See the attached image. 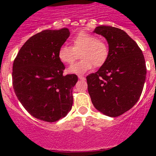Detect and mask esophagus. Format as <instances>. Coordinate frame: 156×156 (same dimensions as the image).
<instances>
[{
	"instance_id": "esophagus-1",
	"label": "esophagus",
	"mask_w": 156,
	"mask_h": 156,
	"mask_svg": "<svg viewBox=\"0 0 156 156\" xmlns=\"http://www.w3.org/2000/svg\"><path fill=\"white\" fill-rule=\"evenodd\" d=\"M78 78H79L80 80H82V81H84V80H85V78H84V76H83V75H78Z\"/></svg>"
}]
</instances>
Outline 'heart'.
Segmentation results:
<instances>
[{
	"instance_id": "obj_1",
	"label": "heart",
	"mask_w": 156,
	"mask_h": 156,
	"mask_svg": "<svg viewBox=\"0 0 156 156\" xmlns=\"http://www.w3.org/2000/svg\"><path fill=\"white\" fill-rule=\"evenodd\" d=\"M73 47L63 44L58 50V58L62 62L71 64L75 59V53L81 50L79 62L69 67L68 72L76 75H83L92 69L94 65L100 67L106 63L109 50L107 44L98 40L95 35L84 31L77 34L72 39Z\"/></svg>"
}]
</instances>
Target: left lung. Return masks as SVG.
<instances>
[{
  "instance_id": "left-lung-1",
  "label": "left lung",
  "mask_w": 156,
  "mask_h": 156,
  "mask_svg": "<svg viewBox=\"0 0 156 156\" xmlns=\"http://www.w3.org/2000/svg\"><path fill=\"white\" fill-rule=\"evenodd\" d=\"M94 32L106 39L109 53L106 63L87 76L88 93L98 111L117 117L140 99L146 80L145 59L137 44L123 30L100 26Z\"/></svg>"
}]
</instances>
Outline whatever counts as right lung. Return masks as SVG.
<instances>
[{
  "label": "right lung",
  "instance_id": "1",
  "mask_svg": "<svg viewBox=\"0 0 156 156\" xmlns=\"http://www.w3.org/2000/svg\"><path fill=\"white\" fill-rule=\"evenodd\" d=\"M69 30H44L31 37L19 51L12 66V86L23 107L33 117L48 122L62 119L72 109L75 74L63 75L65 66L58 50Z\"/></svg>",
  "mask_w": 156,
  "mask_h": 156
}]
</instances>
